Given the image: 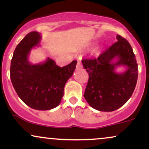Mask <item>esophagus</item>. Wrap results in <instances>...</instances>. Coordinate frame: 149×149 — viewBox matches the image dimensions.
Masks as SVG:
<instances>
[{
	"instance_id": "esophagus-1",
	"label": "esophagus",
	"mask_w": 149,
	"mask_h": 149,
	"mask_svg": "<svg viewBox=\"0 0 149 149\" xmlns=\"http://www.w3.org/2000/svg\"><path fill=\"white\" fill-rule=\"evenodd\" d=\"M82 66H83V65H82L81 61L78 60V62H77L76 68H77V69H80V68H82Z\"/></svg>"
}]
</instances>
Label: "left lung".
<instances>
[{
  "label": "left lung",
  "instance_id": "8db88e82",
  "mask_svg": "<svg viewBox=\"0 0 149 149\" xmlns=\"http://www.w3.org/2000/svg\"><path fill=\"white\" fill-rule=\"evenodd\" d=\"M97 58L82 59L89 75L84 97L93 109L100 111H113L130 98L138 78V66L130 44L121 36ZM119 60L112 62L115 58ZM123 65L127 70L123 74L115 71Z\"/></svg>",
  "mask_w": 149,
  "mask_h": 149
}]
</instances>
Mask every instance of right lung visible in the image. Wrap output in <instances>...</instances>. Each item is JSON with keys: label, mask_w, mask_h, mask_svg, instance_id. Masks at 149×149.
Wrapping results in <instances>:
<instances>
[{"label": "right lung", "mask_w": 149, "mask_h": 149, "mask_svg": "<svg viewBox=\"0 0 149 149\" xmlns=\"http://www.w3.org/2000/svg\"><path fill=\"white\" fill-rule=\"evenodd\" d=\"M40 38V33L32 31L18 44L11 60L10 78L19 97L27 106L45 111L60 103L64 85L73 75L77 61L63 67L49 58L42 64H31L28 60L29 54L39 45Z\"/></svg>", "instance_id": "add662e5"}]
</instances>
